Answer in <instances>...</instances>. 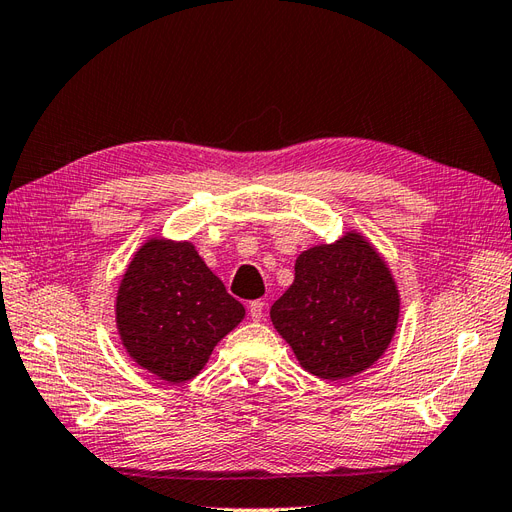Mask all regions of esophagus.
I'll list each match as a JSON object with an SVG mask.
<instances>
[{
    "label": "esophagus",
    "mask_w": 512,
    "mask_h": 512,
    "mask_svg": "<svg viewBox=\"0 0 512 512\" xmlns=\"http://www.w3.org/2000/svg\"><path fill=\"white\" fill-rule=\"evenodd\" d=\"M247 312H250L252 320H262L265 318V301H252L250 307H247Z\"/></svg>",
    "instance_id": "1"
}]
</instances>
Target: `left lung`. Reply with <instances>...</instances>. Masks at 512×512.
<instances>
[{
	"label": "left lung",
	"instance_id": "1",
	"mask_svg": "<svg viewBox=\"0 0 512 512\" xmlns=\"http://www.w3.org/2000/svg\"><path fill=\"white\" fill-rule=\"evenodd\" d=\"M399 320V292L382 256L359 232L305 250L271 322L303 369L342 380L374 365Z\"/></svg>",
	"mask_w": 512,
	"mask_h": 512
}]
</instances>
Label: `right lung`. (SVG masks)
<instances>
[{
	"label": "right lung",
	"mask_w": 512,
	"mask_h": 512,
	"mask_svg": "<svg viewBox=\"0 0 512 512\" xmlns=\"http://www.w3.org/2000/svg\"><path fill=\"white\" fill-rule=\"evenodd\" d=\"M117 329L132 359L170 384L192 380L245 307L188 241L151 239L117 292Z\"/></svg>",
	"instance_id": "obj_1"
}]
</instances>
